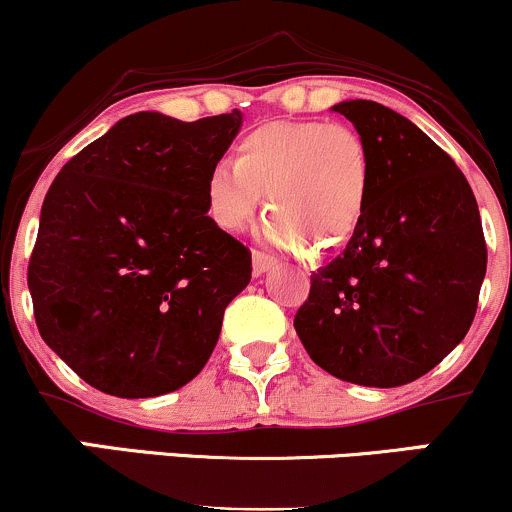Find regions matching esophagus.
<instances>
[{
    "label": "esophagus",
    "mask_w": 512,
    "mask_h": 512,
    "mask_svg": "<svg viewBox=\"0 0 512 512\" xmlns=\"http://www.w3.org/2000/svg\"><path fill=\"white\" fill-rule=\"evenodd\" d=\"M274 264H276V260L272 255H267V252H262V250H252V272H255L257 276L269 272Z\"/></svg>",
    "instance_id": "34e87169"
}]
</instances>
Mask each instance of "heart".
Wrapping results in <instances>:
<instances>
[{"label": "heart", "instance_id": "obj_1", "mask_svg": "<svg viewBox=\"0 0 512 512\" xmlns=\"http://www.w3.org/2000/svg\"><path fill=\"white\" fill-rule=\"evenodd\" d=\"M370 158L361 134L342 122L276 120L248 129L236 166L216 163L204 182L207 214L221 231L248 228L264 197L267 231L291 248L337 250L354 238L368 207Z\"/></svg>", "mask_w": 512, "mask_h": 512}]
</instances>
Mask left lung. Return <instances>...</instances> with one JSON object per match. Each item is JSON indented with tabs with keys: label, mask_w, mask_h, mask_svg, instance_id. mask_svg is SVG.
<instances>
[{
	"label": "left lung",
	"mask_w": 512,
	"mask_h": 512,
	"mask_svg": "<svg viewBox=\"0 0 512 512\" xmlns=\"http://www.w3.org/2000/svg\"><path fill=\"white\" fill-rule=\"evenodd\" d=\"M370 158L368 207L339 257L310 276L293 317L310 358L334 378L397 387L436 368L477 313L486 240L472 187L414 122L344 101Z\"/></svg>",
	"instance_id": "8db88e82"
}]
</instances>
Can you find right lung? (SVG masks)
Segmentation results:
<instances>
[{
	"instance_id": "add662e5",
	"label": "right lung",
	"mask_w": 512,
	"mask_h": 512,
	"mask_svg": "<svg viewBox=\"0 0 512 512\" xmlns=\"http://www.w3.org/2000/svg\"><path fill=\"white\" fill-rule=\"evenodd\" d=\"M243 115L134 113L64 163L28 262L40 337L105 395L158 397L209 361L252 255L221 231L204 182Z\"/></svg>"
}]
</instances>
